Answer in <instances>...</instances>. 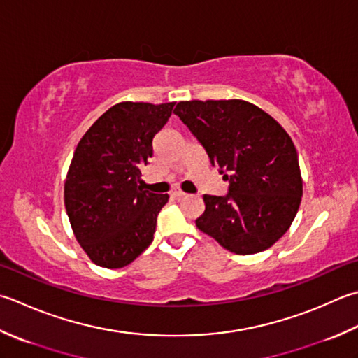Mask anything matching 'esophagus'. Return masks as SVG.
I'll return each instance as SVG.
<instances>
[{
  "label": "esophagus",
  "mask_w": 358,
  "mask_h": 358,
  "mask_svg": "<svg viewBox=\"0 0 358 358\" xmlns=\"http://www.w3.org/2000/svg\"><path fill=\"white\" fill-rule=\"evenodd\" d=\"M171 194H172V197H175V199H181V197H185V195H186L180 187H173Z\"/></svg>",
  "instance_id": "esophagus-1"
}]
</instances>
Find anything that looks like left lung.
<instances>
[{
	"mask_svg": "<svg viewBox=\"0 0 358 358\" xmlns=\"http://www.w3.org/2000/svg\"><path fill=\"white\" fill-rule=\"evenodd\" d=\"M177 115L228 181L225 195H203L195 225L236 255L270 248L290 228L303 197L298 153L281 125L256 105L178 102Z\"/></svg>",
	"mask_w": 358,
	"mask_h": 358,
	"instance_id": "obj_1",
	"label": "left lung"
}]
</instances>
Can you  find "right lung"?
<instances>
[{"label": "right lung", "instance_id": "right-lung-1", "mask_svg": "<svg viewBox=\"0 0 358 358\" xmlns=\"http://www.w3.org/2000/svg\"><path fill=\"white\" fill-rule=\"evenodd\" d=\"M175 102H121L91 125L76 147L65 206L77 242L91 261L122 268L149 247L169 195L144 189L143 166Z\"/></svg>", "mask_w": 358, "mask_h": 358}]
</instances>
